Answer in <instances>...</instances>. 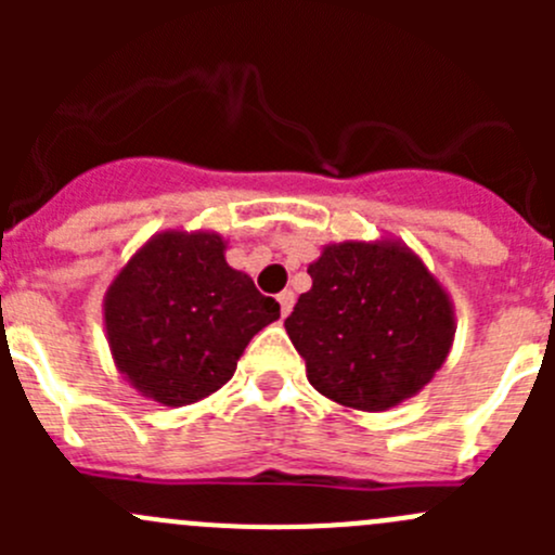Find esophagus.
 <instances>
[{
	"mask_svg": "<svg viewBox=\"0 0 555 555\" xmlns=\"http://www.w3.org/2000/svg\"><path fill=\"white\" fill-rule=\"evenodd\" d=\"M279 306H282V317H287V313L293 311V306H295V293H293V289H284V293L279 295Z\"/></svg>",
	"mask_w": 555,
	"mask_h": 555,
	"instance_id": "esophagus-1",
	"label": "esophagus"
}]
</instances>
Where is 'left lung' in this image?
Segmentation results:
<instances>
[{
    "instance_id": "left-lung-1",
    "label": "left lung",
    "mask_w": 555,
    "mask_h": 555,
    "mask_svg": "<svg viewBox=\"0 0 555 555\" xmlns=\"http://www.w3.org/2000/svg\"><path fill=\"white\" fill-rule=\"evenodd\" d=\"M309 276L284 327L319 395L351 411H389L443 367L456 313L411 246L384 236L327 244Z\"/></svg>"
}]
</instances>
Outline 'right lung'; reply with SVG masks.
Masks as SVG:
<instances>
[{
	"instance_id": "add662e5",
	"label": "right lung",
	"mask_w": 555,
	"mask_h": 555,
	"mask_svg": "<svg viewBox=\"0 0 555 555\" xmlns=\"http://www.w3.org/2000/svg\"><path fill=\"white\" fill-rule=\"evenodd\" d=\"M225 246L215 231L155 233L106 287V344L142 397L179 408L215 395L279 319L276 300L228 266Z\"/></svg>"
}]
</instances>
